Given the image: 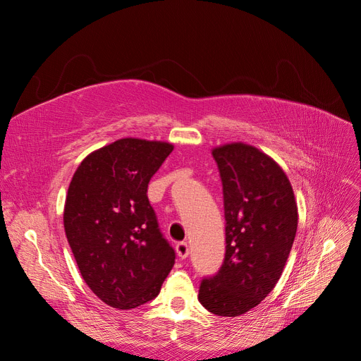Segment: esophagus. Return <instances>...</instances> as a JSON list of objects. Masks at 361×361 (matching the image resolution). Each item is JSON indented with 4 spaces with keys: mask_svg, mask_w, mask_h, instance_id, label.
<instances>
[{
    "mask_svg": "<svg viewBox=\"0 0 361 361\" xmlns=\"http://www.w3.org/2000/svg\"><path fill=\"white\" fill-rule=\"evenodd\" d=\"M176 253H178V256L180 257V259H187L188 257V255H190V247H188V244L187 243H178L176 244Z\"/></svg>",
    "mask_w": 361,
    "mask_h": 361,
    "instance_id": "esophagus-1",
    "label": "esophagus"
}]
</instances>
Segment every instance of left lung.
<instances>
[{"mask_svg": "<svg viewBox=\"0 0 361 361\" xmlns=\"http://www.w3.org/2000/svg\"><path fill=\"white\" fill-rule=\"evenodd\" d=\"M223 183L226 253L216 274L203 277L199 301L218 316L244 314L274 289L297 233L290 182L253 146L212 150Z\"/></svg>", "mask_w": 361, "mask_h": 361, "instance_id": "8db88e82", "label": "left lung"}]
</instances>
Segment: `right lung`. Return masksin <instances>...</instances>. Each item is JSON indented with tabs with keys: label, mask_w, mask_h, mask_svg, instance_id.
<instances>
[{
	"label": "right lung",
	"mask_w": 361,
	"mask_h": 361,
	"mask_svg": "<svg viewBox=\"0 0 361 361\" xmlns=\"http://www.w3.org/2000/svg\"><path fill=\"white\" fill-rule=\"evenodd\" d=\"M173 146L122 138L76 169L64 204V231L80 272L96 297L114 309L154 300L174 265L159 231L147 185Z\"/></svg>",
	"instance_id": "right-lung-1"
}]
</instances>
